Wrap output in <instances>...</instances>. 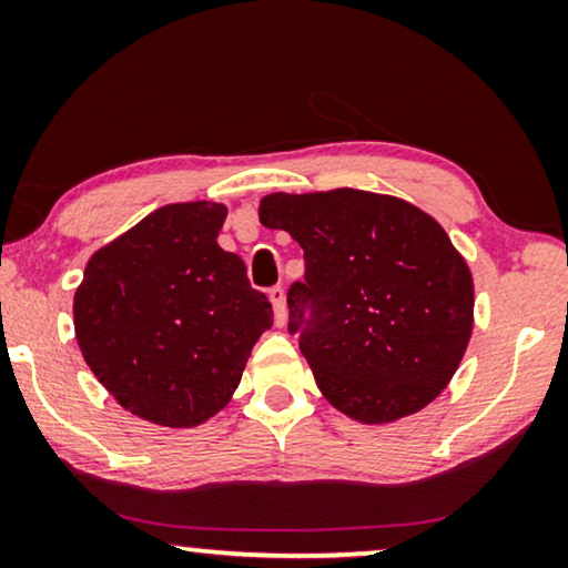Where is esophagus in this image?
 Returning <instances> with one entry per match:
<instances>
[{"label": "esophagus", "mask_w": 568, "mask_h": 568, "mask_svg": "<svg viewBox=\"0 0 568 568\" xmlns=\"http://www.w3.org/2000/svg\"><path fill=\"white\" fill-rule=\"evenodd\" d=\"M268 300H271V305H274L276 325H284L286 323V300H284L282 286H274V290L268 292Z\"/></svg>", "instance_id": "esophagus-1"}]
</instances>
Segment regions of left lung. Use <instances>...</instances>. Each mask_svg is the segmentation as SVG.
<instances>
[{
  "mask_svg": "<svg viewBox=\"0 0 568 568\" xmlns=\"http://www.w3.org/2000/svg\"><path fill=\"white\" fill-rule=\"evenodd\" d=\"M261 224L305 251L290 333L321 393L362 424L416 414L445 390L473 333V276L442 224L356 189L271 193Z\"/></svg>",
  "mask_w": 568,
  "mask_h": 568,
  "instance_id": "1",
  "label": "left lung"
}]
</instances>
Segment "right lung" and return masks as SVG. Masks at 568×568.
I'll return each mask as SVG.
<instances>
[{
	"mask_svg": "<svg viewBox=\"0 0 568 568\" xmlns=\"http://www.w3.org/2000/svg\"><path fill=\"white\" fill-rule=\"evenodd\" d=\"M227 206L168 204L92 253L74 333L108 393L144 422L189 429L227 406L263 331L266 294L216 243Z\"/></svg>",
	"mask_w": 568,
	"mask_h": 568,
	"instance_id": "obj_1",
	"label": "right lung"
}]
</instances>
